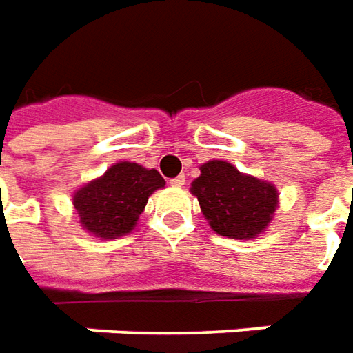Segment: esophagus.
<instances>
[{
    "mask_svg": "<svg viewBox=\"0 0 353 353\" xmlns=\"http://www.w3.org/2000/svg\"><path fill=\"white\" fill-rule=\"evenodd\" d=\"M184 182H186V179H184V176H176V179H171V182H169V184H171V186H174V188H182V186H184Z\"/></svg>",
    "mask_w": 353,
    "mask_h": 353,
    "instance_id": "obj_1",
    "label": "esophagus"
}]
</instances>
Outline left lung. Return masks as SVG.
<instances>
[{
	"label": "left lung",
	"instance_id": "left-lung-1",
	"mask_svg": "<svg viewBox=\"0 0 353 353\" xmlns=\"http://www.w3.org/2000/svg\"><path fill=\"white\" fill-rule=\"evenodd\" d=\"M203 217L217 234L252 240L263 234L279 209L273 182L240 172L232 163L211 159L200 165V176L190 186Z\"/></svg>",
	"mask_w": 353,
	"mask_h": 353
}]
</instances>
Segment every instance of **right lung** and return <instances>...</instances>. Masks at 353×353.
<instances>
[{"instance_id": "right-lung-1", "label": "right lung", "mask_w": 353, "mask_h": 353, "mask_svg": "<svg viewBox=\"0 0 353 353\" xmlns=\"http://www.w3.org/2000/svg\"><path fill=\"white\" fill-rule=\"evenodd\" d=\"M165 186L155 169L132 161L113 163L101 176L88 181L72 194L80 227L99 240L132 232L148 198Z\"/></svg>"}]
</instances>
